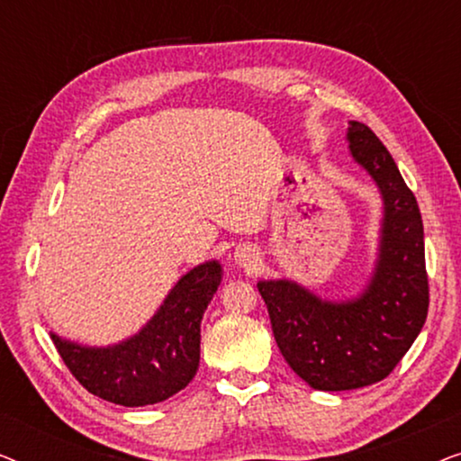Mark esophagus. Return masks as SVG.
<instances>
[{
  "label": "esophagus",
  "mask_w": 461,
  "mask_h": 461,
  "mask_svg": "<svg viewBox=\"0 0 461 461\" xmlns=\"http://www.w3.org/2000/svg\"><path fill=\"white\" fill-rule=\"evenodd\" d=\"M235 258H237V262L241 264V267H251V264H254L256 254L251 251V248H241V249H237Z\"/></svg>",
  "instance_id": "obj_1"
}]
</instances>
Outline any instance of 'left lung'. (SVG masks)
I'll return each instance as SVG.
<instances>
[{
    "mask_svg": "<svg viewBox=\"0 0 461 461\" xmlns=\"http://www.w3.org/2000/svg\"><path fill=\"white\" fill-rule=\"evenodd\" d=\"M348 142L384 197L380 258L369 287L355 300L327 302L292 281L258 283L283 358L308 386L327 393L371 386L393 374L430 304L415 194L367 125L352 122Z\"/></svg>",
    "mask_w": 461,
    "mask_h": 461,
    "instance_id": "1",
    "label": "left lung"
}]
</instances>
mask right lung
I'll return each instance as SVG.
<instances>
[{
    "label": "right lung",
    "instance_id": "add662e5",
    "mask_svg": "<svg viewBox=\"0 0 461 461\" xmlns=\"http://www.w3.org/2000/svg\"><path fill=\"white\" fill-rule=\"evenodd\" d=\"M222 279L218 262L193 268L140 333L109 348L52 342L87 393L123 407L155 405L180 393L199 369L201 319Z\"/></svg>",
    "mask_w": 461,
    "mask_h": 461
}]
</instances>
